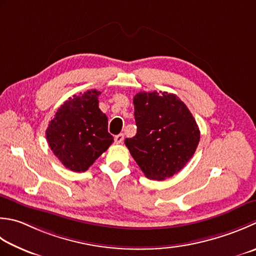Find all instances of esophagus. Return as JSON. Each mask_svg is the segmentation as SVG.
Instances as JSON below:
<instances>
[{
  "mask_svg": "<svg viewBox=\"0 0 256 256\" xmlns=\"http://www.w3.org/2000/svg\"><path fill=\"white\" fill-rule=\"evenodd\" d=\"M123 141H124V134L120 133L116 135V136H115V143L121 144V143H123Z\"/></svg>",
  "mask_w": 256,
  "mask_h": 256,
  "instance_id": "obj_1",
  "label": "esophagus"
}]
</instances>
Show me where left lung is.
<instances>
[{
    "label": "left lung",
    "instance_id": "left-lung-1",
    "mask_svg": "<svg viewBox=\"0 0 256 256\" xmlns=\"http://www.w3.org/2000/svg\"><path fill=\"white\" fill-rule=\"evenodd\" d=\"M138 131L125 145L145 176L162 180L181 171L200 142L196 121L176 95L140 92L133 98Z\"/></svg>",
    "mask_w": 256,
    "mask_h": 256
}]
</instances>
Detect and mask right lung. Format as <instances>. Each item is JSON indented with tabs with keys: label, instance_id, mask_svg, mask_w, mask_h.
<instances>
[{
	"label": "right lung",
	"instance_id": "right-lung-1",
	"mask_svg": "<svg viewBox=\"0 0 256 256\" xmlns=\"http://www.w3.org/2000/svg\"><path fill=\"white\" fill-rule=\"evenodd\" d=\"M98 90L73 95L55 112L46 128V140L65 168L85 172L113 142L108 116L98 108Z\"/></svg>",
	"mask_w": 256,
	"mask_h": 256
}]
</instances>
